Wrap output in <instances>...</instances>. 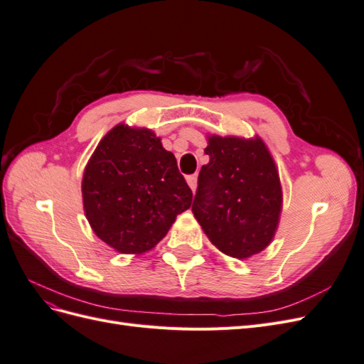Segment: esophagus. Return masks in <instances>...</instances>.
<instances>
[{"label":"esophagus","instance_id":"obj_1","mask_svg":"<svg viewBox=\"0 0 364 364\" xmlns=\"http://www.w3.org/2000/svg\"><path fill=\"white\" fill-rule=\"evenodd\" d=\"M186 182H188L190 188H191L193 193H194L196 188H197V178H196V176H194V174H193V176H188V178H186Z\"/></svg>","mask_w":364,"mask_h":364}]
</instances>
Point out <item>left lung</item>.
I'll return each mask as SVG.
<instances>
[{
  "label": "left lung",
  "mask_w": 364,
  "mask_h": 364,
  "mask_svg": "<svg viewBox=\"0 0 364 364\" xmlns=\"http://www.w3.org/2000/svg\"><path fill=\"white\" fill-rule=\"evenodd\" d=\"M193 214L211 243L245 259L266 249L277 232L282 191L277 165L261 138H208Z\"/></svg>",
  "instance_id": "1"
}]
</instances>
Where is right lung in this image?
<instances>
[{
    "mask_svg": "<svg viewBox=\"0 0 364 364\" xmlns=\"http://www.w3.org/2000/svg\"><path fill=\"white\" fill-rule=\"evenodd\" d=\"M83 208L95 235L121 253H144L167 235L193 193L178 162L149 129L118 124L87 162Z\"/></svg>",
    "mask_w": 364,
    "mask_h": 364,
    "instance_id": "right-lung-1",
    "label": "right lung"
}]
</instances>
